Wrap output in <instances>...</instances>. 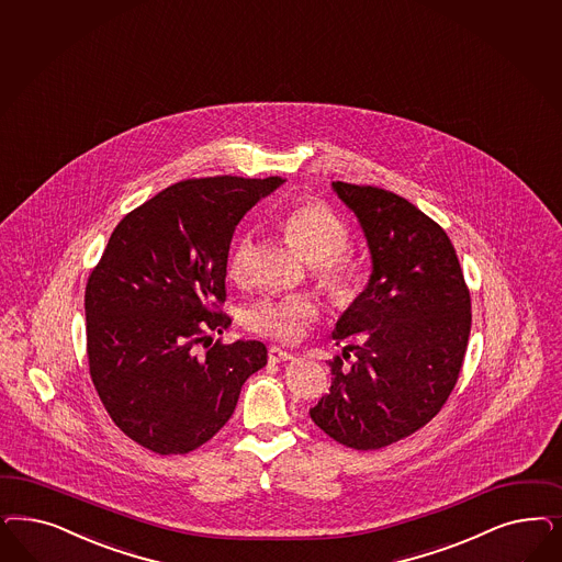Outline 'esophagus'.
<instances>
[{
	"label": "esophagus",
	"instance_id": "34e87169",
	"mask_svg": "<svg viewBox=\"0 0 562 562\" xmlns=\"http://www.w3.org/2000/svg\"><path fill=\"white\" fill-rule=\"evenodd\" d=\"M269 360H271V362H290V360H293V353H290V351L283 349V347L272 345L271 349H269Z\"/></svg>",
	"mask_w": 562,
	"mask_h": 562
}]
</instances>
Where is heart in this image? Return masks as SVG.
<instances>
[{"mask_svg": "<svg viewBox=\"0 0 562 562\" xmlns=\"http://www.w3.org/2000/svg\"><path fill=\"white\" fill-rule=\"evenodd\" d=\"M281 227L312 265L318 285L337 304L353 300L362 281V269L345 254L351 234L344 221L321 202H302L283 217ZM252 250V234H239L227 262V271L234 281H244L248 277ZM316 312V304L310 297H267L244 312V325L258 335L291 344L306 333Z\"/></svg>", "mask_w": 562, "mask_h": 562, "instance_id": "heart-1", "label": "heart"}]
</instances>
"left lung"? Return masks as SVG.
<instances>
[{
    "label": "left lung",
    "mask_w": 562,
    "mask_h": 562,
    "mask_svg": "<svg viewBox=\"0 0 562 562\" xmlns=\"http://www.w3.org/2000/svg\"><path fill=\"white\" fill-rule=\"evenodd\" d=\"M358 217L372 272L333 339L356 362L330 366L312 422L345 447L372 451L414 435L440 412L465 358L470 291L449 236L412 202L372 186L333 181ZM349 353H344L347 358Z\"/></svg>",
    "instance_id": "left-lung-1"
}]
</instances>
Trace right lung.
<instances>
[{
    "instance_id": "1",
    "label": "right lung",
    "mask_w": 562,
    "mask_h": 562,
    "mask_svg": "<svg viewBox=\"0 0 562 562\" xmlns=\"http://www.w3.org/2000/svg\"><path fill=\"white\" fill-rule=\"evenodd\" d=\"M283 178L217 176L173 183L127 213L85 293L91 379L115 426L159 454L211 440L244 382L267 363L260 341L193 345L223 333L229 244L237 223Z\"/></svg>"
}]
</instances>
